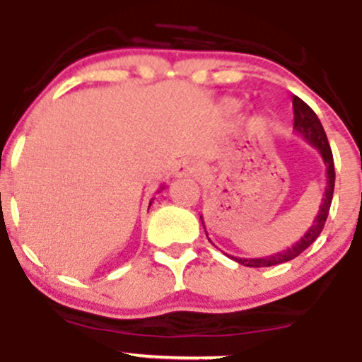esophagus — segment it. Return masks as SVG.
Listing matches in <instances>:
<instances>
[{"instance_id":"obj_1","label":"esophagus","mask_w":362,"mask_h":362,"mask_svg":"<svg viewBox=\"0 0 362 362\" xmlns=\"http://www.w3.org/2000/svg\"><path fill=\"white\" fill-rule=\"evenodd\" d=\"M197 172H199L197 161L187 158V160L180 161V165H178L175 170V175L177 177H189V175H197Z\"/></svg>"}]
</instances>
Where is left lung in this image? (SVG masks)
<instances>
[{
  "mask_svg": "<svg viewBox=\"0 0 362 362\" xmlns=\"http://www.w3.org/2000/svg\"><path fill=\"white\" fill-rule=\"evenodd\" d=\"M293 112H294V131L308 141L311 146L318 149L320 156H322L323 163H325V168H327L325 194H323L322 197V204H320L318 214L317 218H315V221L310 224V228L305 231V235H303L296 243L291 245L289 248H286V250L282 252L272 253V255H267V257H259V259H240V257L228 255L230 259L236 260L242 265H247V267H272V265H279V264H284V262L293 260L294 257H298L300 253L305 252L306 248H308L310 245L318 238L320 233H322L323 226H325L328 211H330L332 197H334V185H335V168H334V156H332V149H330V144H328L327 134L325 131H323V126L322 122H320V119L317 117V114H315V112L311 110L300 97H293ZM201 221H202V216H201ZM202 226H204V221H202Z\"/></svg>",
  "mask_w": 362,
  "mask_h": 362,
  "instance_id": "8db88e82",
  "label": "left lung"
}]
</instances>
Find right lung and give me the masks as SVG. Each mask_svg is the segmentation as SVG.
Masks as SVG:
<instances>
[{
  "label": "right lung",
  "instance_id": "obj_1",
  "mask_svg": "<svg viewBox=\"0 0 362 362\" xmlns=\"http://www.w3.org/2000/svg\"><path fill=\"white\" fill-rule=\"evenodd\" d=\"M161 189H163V187H161ZM149 206H151V202H149Z\"/></svg>",
  "mask_w": 362,
  "mask_h": 362
}]
</instances>
